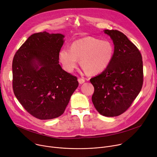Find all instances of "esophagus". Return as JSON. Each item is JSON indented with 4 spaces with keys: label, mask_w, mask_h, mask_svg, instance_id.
Here are the masks:
<instances>
[{
    "label": "esophagus",
    "mask_w": 157,
    "mask_h": 157,
    "mask_svg": "<svg viewBox=\"0 0 157 157\" xmlns=\"http://www.w3.org/2000/svg\"><path fill=\"white\" fill-rule=\"evenodd\" d=\"M78 83L80 84H82L83 83L85 82V80H84L83 78H78Z\"/></svg>",
    "instance_id": "34e87169"
}]
</instances>
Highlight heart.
<instances>
[{
    "label": "heart",
    "mask_w": 157,
    "mask_h": 157,
    "mask_svg": "<svg viewBox=\"0 0 157 157\" xmlns=\"http://www.w3.org/2000/svg\"><path fill=\"white\" fill-rule=\"evenodd\" d=\"M114 52V46L110 41L87 37L74 41L70 49L62 48L58 58L63 68L68 72L77 68L78 59H80L82 68L88 74L95 75L101 73L109 65Z\"/></svg>",
    "instance_id": "heart-1"
}]
</instances>
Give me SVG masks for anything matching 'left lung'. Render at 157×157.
<instances>
[{
  "instance_id": "1",
  "label": "left lung",
  "mask_w": 157,
  "mask_h": 157,
  "mask_svg": "<svg viewBox=\"0 0 157 157\" xmlns=\"http://www.w3.org/2000/svg\"><path fill=\"white\" fill-rule=\"evenodd\" d=\"M114 45L112 61L102 73L90 78L92 101L101 115L114 117L124 113L140 92L143 82L142 56L137 47L117 30L104 31Z\"/></svg>"
}]
</instances>
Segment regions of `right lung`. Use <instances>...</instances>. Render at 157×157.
Wrapping results in <instances>:
<instances>
[{
	"mask_svg": "<svg viewBox=\"0 0 157 157\" xmlns=\"http://www.w3.org/2000/svg\"><path fill=\"white\" fill-rule=\"evenodd\" d=\"M64 37L46 31L33 34L13 58L14 95L22 107L39 119H52L63 114L78 86L77 78L59 64Z\"/></svg>",
	"mask_w": 157,
	"mask_h": 157,
	"instance_id": "right-lung-1",
	"label": "right lung"
}]
</instances>
